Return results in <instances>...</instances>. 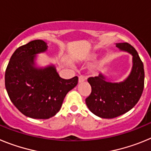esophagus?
I'll return each instance as SVG.
<instances>
[{
	"label": "esophagus",
	"mask_w": 151,
	"mask_h": 151,
	"mask_svg": "<svg viewBox=\"0 0 151 151\" xmlns=\"http://www.w3.org/2000/svg\"><path fill=\"white\" fill-rule=\"evenodd\" d=\"M86 80V78L84 76H78V83H82V82H84Z\"/></svg>",
	"instance_id": "esophagus-1"
}]
</instances>
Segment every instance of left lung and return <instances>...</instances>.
<instances>
[{"label":"left lung","instance_id":"1","mask_svg":"<svg viewBox=\"0 0 151 151\" xmlns=\"http://www.w3.org/2000/svg\"><path fill=\"white\" fill-rule=\"evenodd\" d=\"M120 51L127 52L132 57V66L123 81L110 82L104 73L91 77L88 82L91 86V93L85 100L90 111L104 119H113L132 109L139 101L144 90L145 70L138 52L128 43H116Z\"/></svg>","mask_w":151,"mask_h":151}]
</instances>
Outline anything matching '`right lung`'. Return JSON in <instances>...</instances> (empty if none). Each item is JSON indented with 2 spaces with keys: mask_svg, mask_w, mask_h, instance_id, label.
<instances>
[{
  "mask_svg": "<svg viewBox=\"0 0 151 151\" xmlns=\"http://www.w3.org/2000/svg\"><path fill=\"white\" fill-rule=\"evenodd\" d=\"M47 44L34 40L19 47L10 57L5 72V87L10 101L28 117L46 119L60 110L69 91L78 84V77L60 78L55 65L37 63L38 54L47 50Z\"/></svg>",
  "mask_w": 151,
  "mask_h": 151,
  "instance_id": "obj_1",
  "label": "right lung"
}]
</instances>
